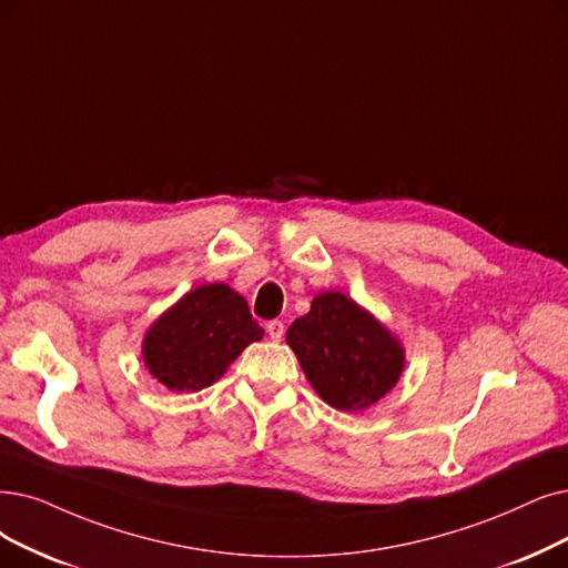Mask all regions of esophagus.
Listing matches in <instances>:
<instances>
[{"instance_id": "obj_1", "label": "esophagus", "mask_w": 568, "mask_h": 568, "mask_svg": "<svg viewBox=\"0 0 568 568\" xmlns=\"http://www.w3.org/2000/svg\"><path fill=\"white\" fill-rule=\"evenodd\" d=\"M265 331H267V335H270V339H282L284 337V322H280V320H272V322H267V326H265Z\"/></svg>"}]
</instances>
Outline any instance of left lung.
<instances>
[{"instance_id": "8db88e82", "label": "left lung", "mask_w": 568, "mask_h": 568, "mask_svg": "<svg viewBox=\"0 0 568 568\" xmlns=\"http://www.w3.org/2000/svg\"><path fill=\"white\" fill-rule=\"evenodd\" d=\"M314 387L335 410H361L400 377L403 349L373 314L343 293H320L305 316L286 331Z\"/></svg>"}]
</instances>
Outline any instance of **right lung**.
Here are the masks:
<instances>
[{
    "label": "right lung",
    "mask_w": 568,
    "mask_h": 568,
    "mask_svg": "<svg viewBox=\"0 0 568 568\" xmlns=\"http://www.w3.org/2000/svg\"><path fill=\"white\" fill-rule=\"evenodd\" d=\"M263 337L246 301L225 284L186 293L144 337L146 368L168 389L200 392Z\"/></svg>",
    "instance_id": "add662e5"
}]
</instances>
